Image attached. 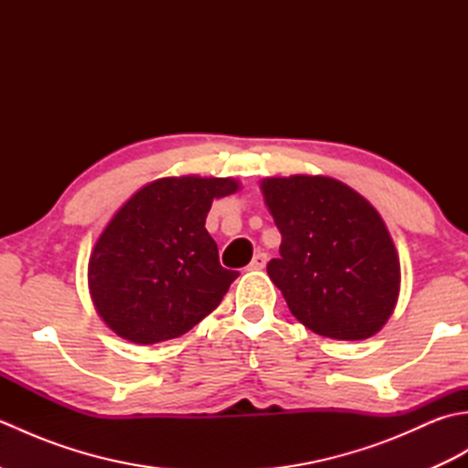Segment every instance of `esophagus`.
I'll list each match as a JSON object with an SVG mask.
<instances>
[{
	"mask_svg": "<svg viewBox=\"0 0 468 468\" xmlns=\"http://www.w3.org/2000/svg\"><path fill=\"white\" fill-rule=\"evenodd\" d=\"M265 263H267V255L265 253H255L253 261L250 263V267H247V270H250V271H261L263 267H265Z\"/></svg>",
	"mask_w": 468,
	"mask_h": 468,
	"instance_id": "34e87169",
	"label": "esophagus"
}]
</instances>
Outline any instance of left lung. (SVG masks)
Instances as JSON below:
<instances>
[{
  "mask_svg": "<svg viewBox=\"0 0 468 468\" xmlns=\"http://www.w3.org/2000/svg\"><path fill=\"white\" fill-rule=\"evenodd\" d=\"M261 191L282 233L267 273L290 312L334 340L380 332L399 302L400 261L376 208L330 176H271Z\"/></svg>",
  "mask_w": 468,
  "mask_h": 468,
  "instance_id": "8db88e82",
  "label": "left lung"
}]
</instances>
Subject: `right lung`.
Returning a JSON list of instances; mask_svg holds the SVG:
<instances>
[{
    "mask_svg": "<svg viewBox=\"0 0 468 468\" xmlns=\"http://www.w3.org/2000/svg\"><path fill=\"white\" fill-rule=\"evenodd\" d=\"M237 188L233 178L166 176L118 208L88 263L94 307L114 334L143 346L173 340L221 303L239 273L218 263L205 218L213 198Z\"/></svg>",
    "mask_w": 468,
    "mask_h": 468,
    "instance_id": "right-lung-1",
    "label": "right lung"
}]
</instances>
